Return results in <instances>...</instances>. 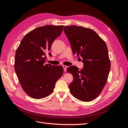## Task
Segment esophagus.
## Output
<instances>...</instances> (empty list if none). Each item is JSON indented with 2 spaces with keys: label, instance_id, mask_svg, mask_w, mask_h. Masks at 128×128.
I'll return each instance as SVG.
<instances>
[{
  "label": "esophagus",
  "instance_id": "esophagus-1",
  "mask_svg": "<svg viewBox=\"0 0 128 128\" xmlns=\"http://www.w3.org/2000/svg\"><path fill=\"white\" fill-rule=\"evenodd\" d=\"M63 68H64V72H66L67 68V66H63Z\"/></svg>",
  "mask_w": 128,
  "mask_h": 128
}]
</instances>
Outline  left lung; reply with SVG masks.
<instances>
[{
  "mask_svg": "<svg viewBox=\"0 0 128 128\" xmlns=\"http://www.w3.org/2000/svg\"><path fill=\"white\" fill-rule=\"evenodd\" d=\"M64 32L73 53L83 58V68L67 69L73 76L69 88L72 94L83 102L96 99L107 81L110 69L108 48L104 40L91 29L81 26H65Z\"/></svg>",
  "mask_w": 128,
  "mask_h": 128,
  "instance_id": "obj_1",
  "label": "left lung"
}]
</instances>
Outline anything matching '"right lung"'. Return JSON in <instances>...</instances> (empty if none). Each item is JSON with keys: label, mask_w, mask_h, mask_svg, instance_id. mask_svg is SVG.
Instances as JSON below:
<instances>
[{"label": "right lung", "mask_w": 128, "mask_h": 128, "mask_svg": "<svg viewBox=\"0 0 128 128\" xmlns=\"http://www.w3.org/2000/svg\"><path fill=\"white\" fill-rule=\"evenodd\" d=\"M64 26L38 27L26 34L16 50L15 71L23 90L32 98L40 99L50 96L63 74L62 67L46 64L45 59L46 53ZM48 54L51 56L50 53Z\"/></svg>", "instance_id": "add662e5"}]
</instances>
